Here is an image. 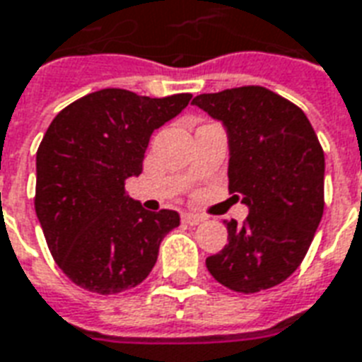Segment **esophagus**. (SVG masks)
Returning <instances> with one entry per match:
<instances>
[{"mask_svg": "<svg viewBox=\"0 0 362 362\" xmlns=\"http://www.w3.org/2000/svg\"><path fill=\"white\" fill-rule=\"evenodd\" d=\"M182 221L186 222V224H189V226H195V224H199V222L205 221V216L195 215V213H184V215H182Z\"/></svg>", "mask_w": 362, "mask_h": 362, "instance_id": "obj_1", "label": "esophagus"}]
</instances>
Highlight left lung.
<instances>
[{"label":"left lung","mask_w":362,"mask_h":362,"mask_svg":"<svg viewBox=\"0 0 362 362\" xmlns=\"http://www.w3.org/2000/svg\"><path fill=\"white\" fill-rule=\"evenodd\" d=\"M228 132V189L249 207L226 221L228 243L207 257L216 282L238 293L269 290L301 264L324 211V151L305 113L263 86L192 101Z\"/></svg>","instance_id":"8db88e82"}]
</instances>
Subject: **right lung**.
Segmentation results:
<instances>
[{
	"mask_svg": "<svg viewBox=\"0 0 362 362\" xmlns=\"http://www.w3.org/2000/svg\"><path fill=\"white\" fill-rule=\"evenodd\" d=\"M189 99L105 88L72 101L47 128L36 153L34 207L55 263L80 288L99 296L136 288L180 224L176 211L141 209L124 182L141 174L153 130Z\"/></svg>",
	"mask_w": 362,
	"mask_h": 362,
	"instance_id": "right-lung-1",
	"label": "right lung"
}]
</instances>
